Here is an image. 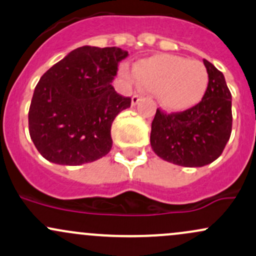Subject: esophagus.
Returning <instances> with one entry per match:
<instances>
[{
    "mask_svg": "<svg viewBox=\"0 0 256 256\" xmlns=\"http://www.w3.org/2000/svg\"><path fill=\"white\" fill-rule=\"evenodd\" d=\"M141 100H142L141 96H138V94H134V96H132V100H131V103H132V106H136Z\"/></svg>",
    "mask_w": 256,
    "mask_h": 256,
    "instance_id": "1",
    "label": "esophagus"
}]
</instances>
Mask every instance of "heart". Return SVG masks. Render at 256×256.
<instances>
[{
	"label": "heart",
	"instance_id": "b5f03b06",
	"mask_svg": "<svg viewBox=\"0 0 256 256\" xmlns=\"http://www.w3.org/2000/svg\"><path fill=\"white\" fill-rule=\"evenodd\" d=\"M125 76L130 78L126 72ZM134 78L144 91L156 94L160 106L170 112H184L206 96L209 74L200 62L171 54H158L140 60Z\"/></svg>",
	"mask_w": 256,
	"mask_h": 256
}]
</instances>
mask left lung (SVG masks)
Here are the masks:
<instances>
[{"instance_id": "8db88e82", "label": "left lung", "mask_w": 256, "mask_h": 256, "mask_svg": "<svg viewBox=\"0 0 256 256\" xmlns=\"http://www.w3.org/2000/svg\"><path fill=\"white\" fill-rule=\"evenodd\" d=\"M209 86L203 100L181 113L156 109L150 146L156 156L172 164L200 168L221 156L232 131V96L220 70L203 60Z\"/></svg>"}]
</instances>
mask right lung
Returning a JSON list of instances; mask_svg holds the SVG:
<instances>
[{
    "label": "right lung",
    "instance_id": "1",
    "mask_svg": "<svg viewBox=\"0 0 256 256\" xmlns=\"http://www.w3.org/2000/svg\"><path fill=\"white\" fill-rule=\"evenodd\" d=\"M128 56L118 47L82 46L42 75L30 104L29 134L44 159L76 166L109 153L112 124L131 106L112 86Z\"/></svg>",
    "mask_w": 256,
    "mask_h": 256
}]
</instances>
